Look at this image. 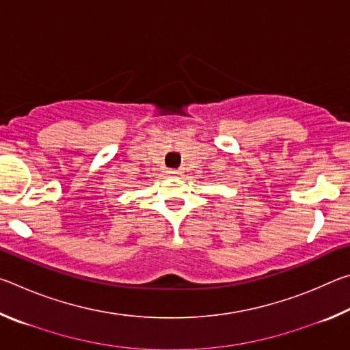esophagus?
<instances>
[{"label":"esophagus","instance_id":"1","mask_svg":"<svg viewBox=\"0 0 350 350\" xmlns=\"http://www.w3.org/2000/svg\"><path fill=\"white\" fill-rule=\"evenodd\" d=\"M168 174L176 176V174H180V171L179 170H168Z\"/></svg>","mask_w":350,"mask_h":350}]
</instances>
